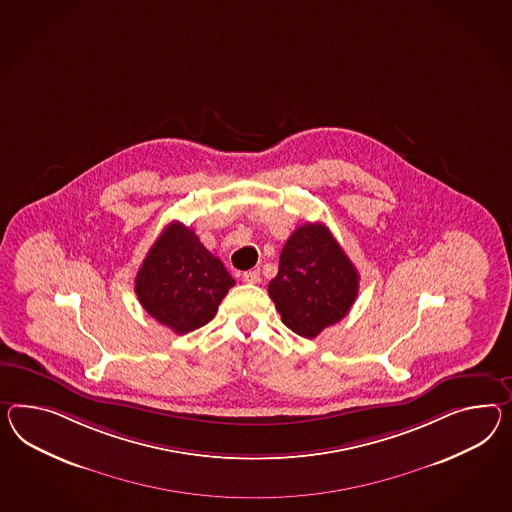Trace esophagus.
<instances>
[{"label":"esophagus","mask_w":512,"mask_h":512,"mask_svg":"<svg viewBox=\"0 0 512 512\" xmlns=\"http://www.w3.org/2000/svg\"><path fill=\"white\" fill-rule=\"evenodd\" d=\"M243 282H245V284H258V282H260V271H258V269L247 271V273L243 275Z\"/></svg>","instance_id":"1"}]
</instances>
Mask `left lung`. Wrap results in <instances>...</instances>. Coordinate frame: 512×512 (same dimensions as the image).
Returning <instances> with one entry per match:
<instances>
[{"label":"left lung","mask_w":512,"mask_h":512,"mask_svg":"<svg viewBox=\"0 0 512 512\" xmlns=\"http://www.w3.org/2000/svg\"><path fill=\"white\" fill-rule=\"evenodd\" d=\"M358 278L353 262L327 226L306 223L289 236L280 252L269 295L286 327L302 338H315L351 310Z\"/></svg>","instance_id":"left-lung-1"}]
</instances>
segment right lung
I'll use <instances>...</instances> for the list:
<instances>
[{
	"instance_id": "1",
	"label": "right lung",
	"mask_w": 512,
	"mask_h": 512,
	"mask_svg": "<svg viewBox=\"0 0 512 512\" xmlns=\"http://www.w3.org/2000/svg\"><path fill=\"white\" fill-rule=\"evenodd\" d=\"M232 286L236 280L223 262L191 228L176 221L159 234L135 276L141 306L176 334L210 323Z\"/></svg>"
}]
</instances>
